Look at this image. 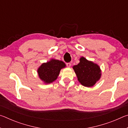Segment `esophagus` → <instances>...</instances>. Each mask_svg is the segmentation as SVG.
Segmentation results:
<instances>
[{"label": "esophagus", "instance_id": "obj_1", "mask_svg": "<svg viewBox=\"0 0 128 128\" xmlns=\"http://www.w3.org/2000/svg\"><path fill=\"white\" fill-rule=\"evenodd\" d=\"M66 66H68V67H70L71 66L70 62H67V63H66Z\"/></svg>", "mask_w": 128, "mask_h": 128}]
</instances>
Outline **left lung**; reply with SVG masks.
<instances>
[{
  "label": "left lung",
  "instance_id": "8db88e82",
  "mask_svg": "<svg viewBox=\"0 0 128 128\" xmlns=\"http://www.w3.org/2000/svg\"><path fill=\"white\" fill-rule=\"evenodd\" d=\"M80 60V63L73 67L78 80L84 86H92L100 78V68L97 64L88 61L84 57L81 58Z\"/></svg>",
  "mask_w": 128,
  "mask_h": 128
}]
</instances>
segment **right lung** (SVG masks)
<instances>
[{
	"label": "right lung",
	"instance_id": "add662e5",
	"mask_svg": "<svg viewBox=\"0 0 128 128\" xmlns=\"http://www.w3.org/2000/svg\"><path fill=\"white\" fill-rule=\"evenodd\" d=\"M65 66L66 64L64 62L52 59L41 65L38 69V73L42 81L50 84L56 80L59 74L60 69Z\"/></svg>",
	"mask_w": 128,
	"mask_h": 128
}]
</instances>
